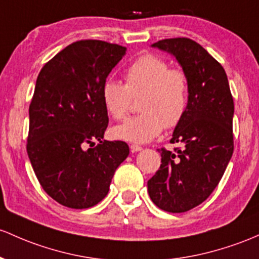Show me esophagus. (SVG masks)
I'll list each match as a JSON object with an SVG mask.
<instances>
[{"mask_svg":"<svg viewBox=\"0 0 259 259\" xmlns=\"http://www.w3.org/2000/svg\"><path fill=\"white\" fill-rule=\"evenodd\" d=\"M130 150H132L133 152H138V151H141V150H143V147H141L140 145L132 144V145H130Z\"/></svg>","mask_w":259,"mask_h":259,"instance_id":"1","label":"esophagus"}]
</instances>
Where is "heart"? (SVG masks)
I'll use <instances>...</instances> for the list:
<instances>
[{"instance_id": "b5f03b06", "label": "heart", "mask_w": 259, "mask_h": 259, "mask_svg": "<svg viewBox=\"0 0 259 259\" xmlns=\"http://www.w3.org/2000/svg\"><path fill=\"white\" fill-rule=\"evenodd\" d=\"M140 95H143L139 103L141 113L113 127L114 138L147 143L164 126L180 124L189 106V76L181 67H171L162 56L146 54L125 71V84L107 79L102 86L103 106L115 120H123L129 113L133 97Z\"/></svg>"}]
</instances>
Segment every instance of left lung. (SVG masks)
Returning a JSON list of instances; mask_svg holds the SVG:
<instances>
[{
	"label": "left lung",
	"instance_id": "1",
	"mask_svg": "<svg viewBox=\"0 0 259 259\" xmlns=\"http://www.w3.org/2000/svg\"><path fill=\"white\" fill-rule=\"evenodd\" d=\"M152 47L176 56L189 76L190 96L188 110L171 139L183 149H158L161 166L147 189L160 209L184 212L209 198L231 160L234 98L224 67L197 41L162 39Z\"/></svg>",
	"mask_w": 259,
	"mask_h": 259
}]
</instances>
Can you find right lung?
Segmentation results:
<instances>
[{"mask_svg": "<svg viewBox=\"0 0 259 259\" xmlns=\"http://www.w3.org/2000/svg\"><path fill=\"white\" fill-rule=\"evenodd\" d=\"M125 50L103 40L75 41L48 61L36 78L28 157L42 189L67 208L98 204L129 155L124 141L103 140L109 119L102 102V86Z\"/></svg>", "mask_w": 259, "mask_h": 259, "instance_id": "right-lung-1", "label": "right lung"}]
</instances>
